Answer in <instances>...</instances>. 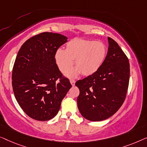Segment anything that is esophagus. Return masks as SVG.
<instances>
[{"mask_svg": "<svg viewBox=\"0 0 147 147\" xmlns=\"http://www.w3.org/2000/svg\"><path fill=\"white\" fill-rule=\"evenodd\" d=\"M70 82H71L72 85L74 86V84H75V80H74V79H71L70 80Z\"/></svg>", "mask_w": 147, "mask_h": 147, "instance_id": "esophagus-1", "label": "esophagus"}]
</instances>
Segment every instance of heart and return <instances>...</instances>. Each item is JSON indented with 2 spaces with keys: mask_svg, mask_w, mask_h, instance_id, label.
Instances as JSON below:
<instances>
[{
  "mask_svg": "<svg viewBox=\"0 0 147 147\" xmlns=\"http://www.w3.org/2000/svg\"><path fill=\"white\" fill-rule=\"evenodd\" d=\"M107 55V47L100 41L80 38L72 39L66 45V50L59 49L55 59L59 69L67 73L73 67L75 60L76 68L70 72L71 76L81 73L84 76L93 74L100 67Z\"/></svg>",
  "mask_w": 147,
  "mask_h": 147,
  "instance_id": "heart-1",
  "label": "heart"
}]
</instances>
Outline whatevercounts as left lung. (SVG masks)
Wrapping results in <instances>:
<instances>
[{
    "label": "left lung",
    "instance_id": "1",
    "mask_svg": "<svg viewBox=\"0 0 147 147\" xmlns=\"http://www.w3.org/2000/svg\"><path fill=\"white\" fill-rule=\"evenodd\" d=\"M108 40V53L98 71L75 83L80 90L78 110L91 121L114 115L123 104L129 87V59L115 40L110 37Z\"/></svg>",
    "mask_w": 147,
    "mask_h": 147
}]
</instances>
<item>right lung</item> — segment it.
<instances>
[{"instance_id":"1","label":"right lung","mask_w":147,"mask_h":147,"mask_svg":"<svg viewBox=\"0 0 147 147\" xmlns=\"http://www.w3.org/2000/svg\"><path fill=\"white\" fill-rule=\"evenodd\" d=\"M67 42L64 35L41 32L28 39L17 54L12 69V88L22 111L33 119L46 121L55 117L71 88L55 59L57 50Z\"/></svg>"}]
</instances>
